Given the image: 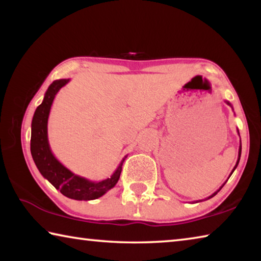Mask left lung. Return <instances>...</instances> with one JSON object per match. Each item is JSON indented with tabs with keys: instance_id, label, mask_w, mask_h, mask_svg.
Here are the masks:
<instances>
[{
	"instance_id": "1",
	"label": "left lung",
	"mask_w": 261,
	"mask_h": 261,
	"mask_svg": "<svg viewBox=\"0 0 261 261\" xmlns=\"http://www.w3.org/2000/svg\"><path fill=\"white\" fill-rule=\"evenodd\" d=\"M226 102H227V105H228V106H230V107L232 108V106H231V103H230V102H229V101H226ZM237 132H238V130H237ZM238 136H240V132H238ZM241 153H242V143L240 144V148H238V159H237V162H236V165H235V167H233V169L231 170V173H230V175H229V177H230V176H231V174L233 173V170H235V169H236V168H237V166H238V162H240V159H241ZM229 177H228V179H229ZM228 179H227V180H228ZM227 180H226V182H224V183H223L222 185H221V187H220V188H219L218 190H216V191H215L214 193H212L210 197H207V198H205V199H202V200H208V199H211V198H213V197L215 196V194H216V193H218V192L220 191V190L223 188V185L227 183ZM199 201H201V200H197V201H193V202H199Z\"/></svg>"
}]
</instances>
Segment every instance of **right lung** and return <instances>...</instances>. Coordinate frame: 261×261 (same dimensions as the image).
Returning a JSON list of instances; mask_svg holds the SVG:
<instances>
[{
	"instance_id": "add662e5",
	"label": "right lung",
	"mask_w": 261,
	"mask_h": 261,
	"mask_svg": "<svg viewBox=\"0 0 261 261\" xmlns=\"http://www.w3.org/2000/svg\"><path fill=\"white\" fill-rule=\"evenodd\" d=\"M70 79H59L53 82L46 91L41 105L35 109L31 124V154L40 174L60 190L63 196L74 200H94L116 185L126 156L123 158L110 177L99 182L73 174L55 158L48 141V117L57 92L67 85Z\"/></svg>"
}]
</instances>
